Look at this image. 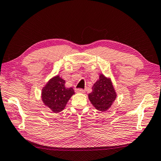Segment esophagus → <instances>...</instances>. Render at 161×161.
I'll use <instances>...</instances> for the list:
<instances>
[{
	"label": "esophagus",
	"mask_w": 161,
	"mask_h": 161,
	"mask_svg": "<svg viewBox=\"0 0 161 161\" xmlns=\"http://www.w3.org/2000/svg\"><path fill=\"white\" fill-rule=\"evenodd\" d=\"M85 90H84L83 89H75V92L77 93H84Z\"/></svg>",
	"instance_id": "34e87169"
}]
</instances>
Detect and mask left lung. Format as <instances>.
Segmentation results:
<instances>
[{
  "instance_id": "left-lung-1",
  "label": "left lung",
  "mask_w": 161,
  "mask_h": 161,
  "mask_svg": "<svg viewBox=\"0 0 161 161\" xmlns=\"http://www.w3.org/2000/svg\"><path fill=\"white\" fill-rule=\"evenodd\" d=\"M116 98V93L109 78L100 75L99 79L94 84L89 99L92 105L101 111L109 108Z\"/></svg>"
}]
</instances>
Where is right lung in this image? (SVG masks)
Returning <instances> with one entry per match:
<instances>
[{
  "label": "right lung",
  "mask_w": 161,
  "mask_h": 161,
  "mask_svg": "<svg viewBox=\"0 0 161 161\" xmlns=\"http://www.w3.org/2000/svg\"><path fill=\"white\" fill-rule=\"evenodd\" d=\"M64 84L63 79L57 75L46 84L42 90L43 103L54 113L63 110L68 101L75 94L73 88H67Z\"/></svg>",
  "instance_id": "right-lung-1"
}]
</instances>
